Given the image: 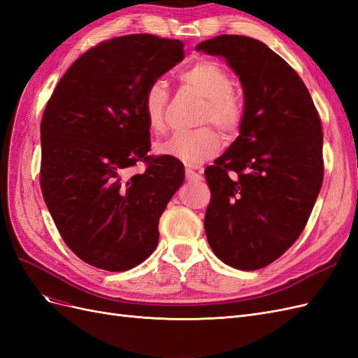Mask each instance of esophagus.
<instances>
[{
  "label": "esophagus",
  "instance_id": "1",
  "mask_svg": "<svg viewBox=\"0 0 358 358\" xmlns=\"http://www.w3.org/2000/svg\"><path fill=\"white\" fill-rule=\"evenodd\" d=\"M185 176H187V180H189V182H200L203 179V176L200 175V173L194 171L191 169L185 170Z\"/></svg>",
  "mask_w": 358,
  "mask_h": 358
}]
</instances>
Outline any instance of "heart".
I'll return each mask as SVG.
<instances>
[{
  "instance_id": "obj_1",
  "label": "heart",
  "mask_w": 358,
  "mask_h": 358,
  "mask_svg": "<svg viewBox=\"0 0 358 358\" xmlns=\"http://www.w3.org/2000/svg\"><path fill=\"white\" fill-rule=\"evenodd\" d=\"M179 82L204 96L199 124L212 122L225 137L239 134L245 104L233 86V76L213 59H199L179 73ZM169 103L167 85L154 80L143 95L142 109L150 131L159 134L166 128V109ZM221 136L209 125L191 131H176L157 145V152L182 161L187 166H199L220 152Z\"/></svg>"
}]
</instances>
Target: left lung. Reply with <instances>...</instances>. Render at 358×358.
Segmentation results:
<instances>
[{
  "label": "left lung",
  "mask_w": 358,
  "mask_h": 358,
  "mask_svg": "<svg viewBox=\"0 0 358 358\" xmlns=\"http://www.w3.org/2000/svg\"><path fill=\"white\" fill-rule=\"evenodd\" d=\"M196 49L225 58L245 95L239 137L204 170L206 236L225 264L263 268L299 239L317 201L321 119L300 76L259 40L222 34Z\"/></svg>",
  "instance_id": "obj_1"
}]
</instances>
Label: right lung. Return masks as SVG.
<instances>
[{"mask_svg": "<svg viewBox=\"0 0 358 358\" xmlns=\"http://www.w3.org/2000/svg\"><path fill=\"white\" fill-rule=\"evenodd\" d=\"M185 58L180 40L129 34L100 43L62 76L41 117L40 187L53 222L85 263L125 272L158 245L183 164L152 157L142 100ZM147 170L129 176V166Z\"/></svg>", "mask_w": 358, "mask_h": 358, "instance_id": "obj_1", "label": "right lung"}]
</instances>
